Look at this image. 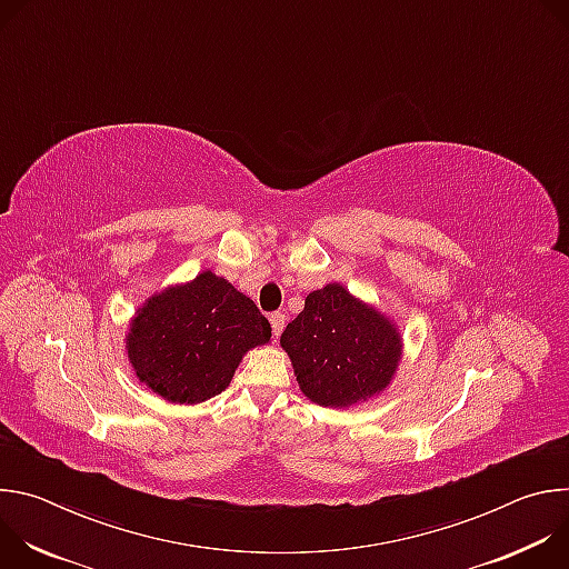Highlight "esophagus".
I'll return each mask as SVG.
<instances>
[{
    "instance_id": "esophagus-1",
    "label": "esophagus",
    "mask_w": 569,
    "mask_h": 569,
    "mask_svg": "<svg viewBox=\"0 0 569 569\" xmlns=\"http://www.w3.org/2000/svg\"><path fill=\"white\" fill-rule=\"evenodd\" d=\"M270 323H272V333H274V338H279V336H281V331H283L286 315H283V312H272V315H270Z\"/></svg>"
}]
</instances>
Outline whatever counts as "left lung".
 <instances>
[{
	"mask_svg": "<svg viewBox=\"0 0 569 569\" xmlns=\"http://www.w3.org/2000/svg\"><path fill=\"white\" fill-rule=\"evenodd\" d=\"M299 389L321 408H351L382 393L402 360L396 321L342 283L312 290L281 333Z\"/></svg>",
	"mask_w": 569,
	"mask_h": 569,
	"instance_id": "obj_1",
	"label": "left lung"
}]
</instances>
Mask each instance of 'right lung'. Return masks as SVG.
Wrapping results in <instances>:
<instances>
[{
	"label": "right lung",
	"mask_w": 569,
	"mask_h": 569,
	"mask_svg": "<svg viewBox=\"0 0 569 569\" xmlns=\"http://www.w3.org/2000/svg\"><path fill=\"white\" fill-rule=\"evenodd\" d=\"M257 303L211 270L150 295L132 315L126 353L141 385L176 405L224 391L248 351L268 345Z\"/></svg>",
	"instance_id": "1"
}]
</instances>
